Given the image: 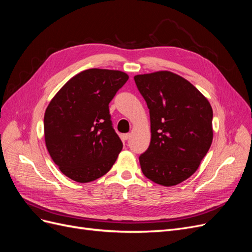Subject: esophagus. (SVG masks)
I'll list each match as a JSON object with an SVG mask.
<instances>
[{"mask_svg": "<svg viewBox=\"0 0 252 252\" xmlns=\"http://www.w3.org/2000/svg\"><path fill=\"white\" fill-rule=\"evenodd\" d=\"M129 138H130V134H129V133L122 134V140H123V141H127Z\"/></svg>", "mask_w": 252, "mask_h": 252, "instance_id": "obj_1", "label": "esophagus"}]
</instances>
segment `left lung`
Returning <instances> with one entry per match:
<instances>
[{"label": "left lung", "instance_id": "1", "mask_svg": "<svg viewBox=\"0 0 252 252\" xmlns=\"http://www.w3.org/2000/svg\"><path fill=\"white\" fill-rule=\"evenodd\" d=\"M134 81L150 114L151 141L140 156L141 169L157 184L178 185L197 170L211 146V105L171 71L138 74Z\"/></svg>", "mask_w": 252, "mask_h": 252}]
</instances>
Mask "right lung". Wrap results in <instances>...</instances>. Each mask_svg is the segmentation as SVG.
I'll return each mask as SVG.
<instances>
[{"label":"right lung","mask_w":252,"mask_h":252,"mask_svg":"<svg viewBox=\"0 0 252 252\" xmlns=\"http://www.w3.org/2000/svg\"><path fill=\"white\" fill-rule=\"evenodd\" d=\"M128 79L123 71L91 68L52 97L44 116L45 144L66 177L93 182L117 161L123 143L112 128L108 105Z\"/></svg>","instance_id":"1"}]
</instances>
